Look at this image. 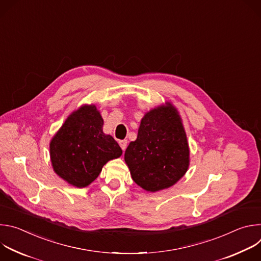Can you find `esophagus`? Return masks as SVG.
I'll use <instances>...</instances> for the list:
<instances>
[{"mask_svg":"<svg viewBox=\"0 0 261 261\" xmlns=\"http://www.w3.org/2000/svg\"><path fill=\"white\" fill-rule=\"evenodd\" d=\"M119 144H120V146L122 147V150L125 151L126 147H127V140H120V141H119Z\"/></svg>","mask_w":261,"mask_h":261,"instance_id":"34e87169","label":"esophagus"}]
</instances>
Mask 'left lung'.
<instances>
[{
  "label": "left lung",
  "instance_id": "8db88e82",
  "mask_svg": "<svg viewBox=\"0 0 261 261\" xmlns=\"http://www.w3.org/2000/svg\"><path fill=\"white\" fill-rule=\"evenodd\" d=\"M189 145L177 110L158 106L141 119L137 138L125 152L133 180L148 192L173 186L189 167Z\"/></svg>",
  "mask_w": 261,
  "mask_h": 261
}]
</instances>
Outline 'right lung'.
<instances>
[{"instance_id": "right-lung-1", "label": "right lung", "mask_w": 261, "mask_h": 261, "mask_svg": "<svg viewBox=\"0 0 261 261\" xmlns=\"http://www.w3.org/2000/svg\"><path fill=\"white\" fill-rule=\"evenodd\" d=\"M102 127L103 119L97 107L83 105L67 118L50 141L55 172L74 187H87L109 160L123 153L114 137L103 133Z\"/></svg>"}]
</instances>
